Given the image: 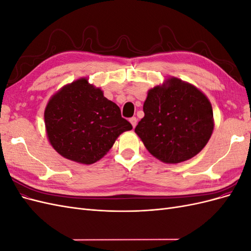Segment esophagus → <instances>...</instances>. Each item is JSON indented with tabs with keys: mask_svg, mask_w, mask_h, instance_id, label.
I'll return each instance as SVG.
<instances>
[{
	"mask_svg": "<svg viewBox=\"0 0 251 251\" xmlns=\"http://www.w3.org/2000/svg\"><path fill=\"white\" fill-rule=\"evenodd\" d=\"M137 118L136 117H132V118H130V123L132 124V126H133V127H135L136 126V125H137Z\"/></svg>",
	"mask_w": 251,
	"mask_h": 251,
	"instance_id": "34e87169",
	"label": "esophagus"
}]
</instances>
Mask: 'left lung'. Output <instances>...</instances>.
Masks as SVG:
<instances>
[{
  "instance_id": "1",
  "label": "left lung",
  "mask_w": 251,
  "mask_h": 251,
  "mask_svg": "<svg viewBox=\"0 0 251 251\" xmlns=\"http://www.w3.org/2000/svg\"><path fill=\"white\" fill-rule=\"evenodd\" d=\"M143 112L135 132L150 153L165 163H179L196 156L214 130L207 97L175 77L165 86L149 91Z\"/></svg>"
}]
</instances>
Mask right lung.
Here are the masks:
<instances>
[{"label":"right lung","instance_id":"right-lung-1","mask_svg":"<svg viewBox=\"0 0 251 251\" xmlns=\"http://www.w3.org/2000/svg\"><path fill=\"white\" fill-rule=\"evenodd\" d=\"M51 146L72 161L92 164L113 147L118 136L133 128L118 105L100 89L81 78L53 95L45 110Z\"/></svg>","mask_w":251,"mask_h":251}]
</instances>
